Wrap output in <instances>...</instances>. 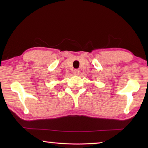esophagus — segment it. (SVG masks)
Returning a JSON list of instances; mask_svg holds the SVG:
<instances>
[{
    "instance_id": "1",
    "label": "esophagus",
    "mask_w": 148,
    "mask_h": 148,
    "mask_svg": "<svg viewBox=\"0 0 148 148\" xmlns=\"http://www.w3.org/2000/svg\"><path fill=\"white\" fill-rule=\"evenodd\" d=\"M79 70H77V69H74V71H73V73H74V75H78V74H79Z\"/></svg>"
}]
</instances>
